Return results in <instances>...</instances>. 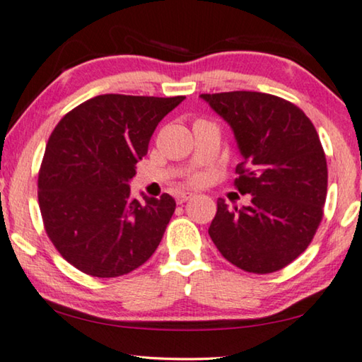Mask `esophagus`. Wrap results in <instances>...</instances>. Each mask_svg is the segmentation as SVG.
<instances>
[{"mask_svg": "<svg viewBox=\"0 0 362 362\" xmlns=\"http://www.w3.org/2000/svg\"><path fill=\"white\" fill-rule=\"evenodd\" d=\"M192 197H194L192 192H177L176 194V202L177 204H182V202L189 201V199H192Z\"/></svg>", "mask_w": 362, "mask_h": 362, "instance_id": "obj_1", "label": "esophagus"}]
</instances>
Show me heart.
I'll use <instances>...</instances> for the list:
<instances>
[{
  "mask_svg": "<svg viewBox=\"0 0 362 362\" xmlns=\"http://www.w3.org/2000/svg\"><path fill=\"white\" fill-rule=\"evenodd\" d=\"M189 181L192 182V185H199V182L202 181V176L201 175H194L189 177Z\"/></svg>",
  "mask_w": 362,
  "mask_h": 362,
  "instance_id": "obj_1",
  "label": "heart"
}]
</instances>
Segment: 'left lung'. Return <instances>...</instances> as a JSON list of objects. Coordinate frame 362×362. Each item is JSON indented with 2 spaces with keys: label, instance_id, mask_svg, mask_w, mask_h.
<instances>
[{
  "label": "left lung",
  "instance_id": "8db88e82",
  "mask_svg": "<svg viewBox=\"0 0 362 362\" xmlns=\"http://www.w3.org/2000/svg\"><path fill=\"white\" fill-rule=\"evenodd\" d=\"M233 129L243 161L233 185L251 194L248 207L217 201L209 235L230 263L255 274L279 271L298 258L323 218L328 168L312 120L274 94H201Z\"/></svg>",
  "mask_w": 362,
  "mask_h": 362
}]
</instances>
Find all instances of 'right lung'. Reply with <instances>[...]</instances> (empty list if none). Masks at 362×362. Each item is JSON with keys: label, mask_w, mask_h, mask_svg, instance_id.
I'll list each match as a JSON object with an SVG mask.
<instances>
[{"label": "right lung", "mask_w": 362, "mask_h": 362, "mask_svg": "<svg viewBox=\"0 0 362 362\" xmlns=\"http://www.w3.org/2000/svg\"><path fill=\"white\" fill-rule=\"evenodd\" d=\"M182 99L101 94L57 124L42 158L37 197L47 237L76 269L119 277L158 248L175 199L161 194L139 202L127 182L156 125Z\"/></svg>", "instance_id": "obj_1"}]
</instances>
